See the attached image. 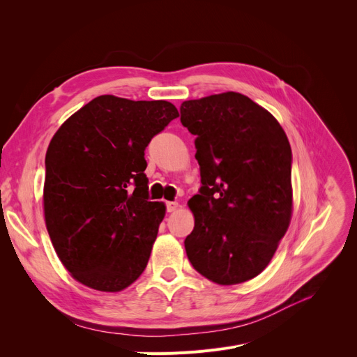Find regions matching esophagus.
I'll return each mask as SVG.
<instances>
[{
  "label": "esophagus",
  "instance_id": "34e87169",
  "mask_svg": "<svg viewBox=\"0 0 357 357\" xmlns=\"http://www.w3.org/2000/svg\"><path fill=\"white\" fill-rule=\"evenodd\" d=\"M166 208H167V213H174V211L178 208V202H175V201H167V202H166Z\"/></svg>",
  "mask_w": 357,
  "mask_h": 357
}]
</instances>
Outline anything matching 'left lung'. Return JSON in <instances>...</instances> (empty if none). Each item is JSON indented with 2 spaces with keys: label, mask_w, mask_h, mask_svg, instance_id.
Returning <instances> with one entry per match:
<instances>
[{
  "label": "left lung",
  "mask_w": 357,
  "mask_h": 357,
  "mask_svg": "<svg viewBox=\"0 0 357 357\" xmlns=\"http://www.w3.org/2000/svg\"><path fill=\"white\" fill-rule=\"evenodd\" d=\"M195 135L201 190L188 201L195 226L185 238L191 265L218 285L265 271L292 217V152L268 109L238 92L183 101Z\"/></svg>",
  "instance_id": "8db88e82"
}]
</instances>
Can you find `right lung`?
<instances>
[{
    "mask_svg": "<svg viewBox=\"0 0 357 357\" xmlns=\"http://www.w3.org/2000/svg\"><path fill=\"white\" fill-rule=\"evenodd\" d=\"M179 117L171 102L100 96L59 127L46 152L43 213L69 275L120 292L143 273L166 205L149 201L144 149Z\"/></svg>",
    "mask_w": 357,
    "mask_h": 357,
    "instance_id": "right-lung-1",
    "label": "right lung"
}]
</instances>
